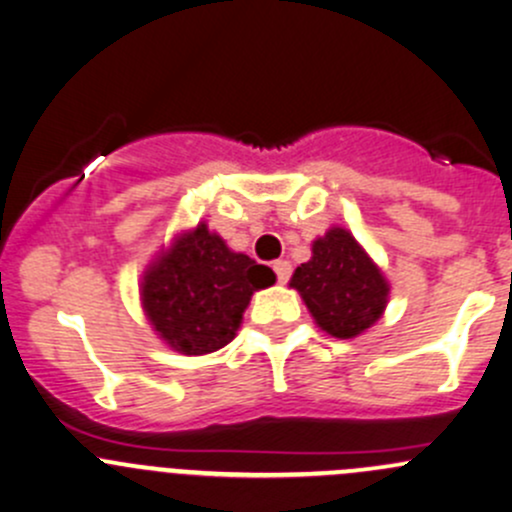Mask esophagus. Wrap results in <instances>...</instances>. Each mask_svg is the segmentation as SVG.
<instances>
[{"label":"esophagus","instance_id":"obj_1","mask_svg":"<svg viewBox=\"0 0 512 512\" xmlns=\"http://www.w3.org/2000/svg\"><path fill=\"white\" fill-rule=\"evenodd\" d=\"M274 272H277L279 284H287L289 277H292V265L287 260H277L274 262Z\"/></svg>","mask_w":512,"mask_h":512}]
</instances>
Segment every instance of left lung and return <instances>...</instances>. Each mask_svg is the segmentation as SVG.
I'll return each mask as SVG.
<instances>
[{
    "instance_id": "left-lung-1",
    "label": "left lung",
    "mask_w": 512,
    "mask_h": 512,
    "mask_svg": "<svg viewBox=\"0 0 512 512\" xmlns=\"http://www.w3.org/2000/svg\"><path fill=\"white\" fill-rule=\"evenodd\" d=\"M289 287L297 289L316 326L341 341L378 324L390 301L385 272L341 225L311 242V260L294 270Z\"/></svg>"
}]
</instances>
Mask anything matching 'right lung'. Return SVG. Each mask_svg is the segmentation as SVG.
<instances>
[{
    "mask_svg": "<svg viewBox=\"0 0 512 512\" xmlns=\"http://www.w3.org/2000/svg\"><path fill=\"white\" fill-rule=\"evenodd\" d=\"M274 282L270 267L230 250L201 220L161 245L142 274L139 301L152 331L171 351L206 355L238 336L252 294Z\"/></svg>",
    "mask_w": 512,
    "mask_h": 512,
    "instance_id": "right-lung-1",
    "label": "right lung"
}]
</instances>
